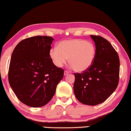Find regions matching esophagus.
Here are the masks:
<instances>
[{
	"label": "esophagus",
	"instance_id": "esophagus-1",
	"mask_svg": "<svg viewBox=\"0 0 131 131\" xmlns=\"http://www.w3.org/2000/svg\"><path fill=\"white\" fill-rule=\"evenodd\" d=\"M69 73H70V72L68 71H64V75H68Z\"/></svg>",
	"mask_w": 131,
	"mask_h": 131
}]
</instances>
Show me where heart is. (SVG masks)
<instances>
[{"instance_id":"b5f03b06","label":"heart","mask_w":131,"mask_h":131,"mask_svg":"<svg viewBox=\"0 0 131 131\" xmlns=\"http://www.w3.org/2000/svg\"><path fill=\"white\" fill-rule=\"evenodd\" d=\"M53 64L61 67L68 59L69 64L75 72H81L89 68L93 63L96 49L93 44L80 39H72L60 42L57 48L50 50Z\"/></svg>"}]
</instances>
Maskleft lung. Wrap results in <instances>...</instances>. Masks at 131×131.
Instances as JSON below:
<instances>
[{
    "instance_id": "obj_1",
    "label": "left lung",
    "mask_w": 131,
    "mask_h": 131,
    "mask_svg": "<svg viewBox=\"0 0 131 131\" xmlns=\"http://www.w3.org/2000/svg\"><path fill=\"white\" fill-rule=\"evenodd\" d=\"M90 37L95 43V58L88 70L74 73V92L81 103L96 105L104 102L117 87L119 59L107 40L100 36Z\"/></svg>"
}]
</instances>
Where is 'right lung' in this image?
I'll return each mask as SVG.
<instances>
[{"label": "right lung", "instance_id": "obj_1", "mask_svg": "<svg viewBox=\"0 0 131 131\" xmlns=\"http://www.w3.org/2000/svg\"><path fill=\"white\" fill-rule=\"evenodd\" d=\"M53 40L48 36L24 39L16 45L11 57L10 85L19 100L31 107L48 104L63 77V70L57 67L50 57Z\"/></svg>", "mask_w": 131, "mask_h": 131}]
</instances>
